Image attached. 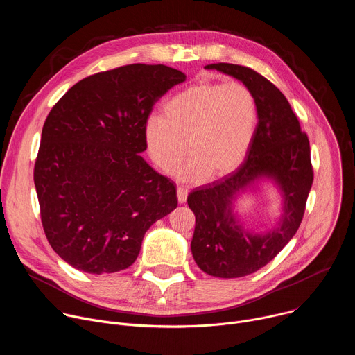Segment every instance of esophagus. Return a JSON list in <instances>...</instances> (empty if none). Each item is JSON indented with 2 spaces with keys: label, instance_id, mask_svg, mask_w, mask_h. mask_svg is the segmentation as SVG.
Masks as SVG:
<instances>
[{
  "label": "esophagus",
  "instance_id": "1",
  "mask_svg": "<svg viewBox=\"0 0 355 355\" xmlns=\"http://www.w3.org/2000/svg\"><path fill=\"white\" fill-rule=\"evenodd\" d=\"M187 196H188V189L185 187H177V198H178V202L180 204H184V202L187 200Z\"/></svg>",
  "mask_w": 355,
  "mask_h": 355
}]
</instances>
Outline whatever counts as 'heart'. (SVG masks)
Returning <instances> with one entry per match:
<instances>
[{
  "mask_svg": "<svg viewBox=\"0 0 355 355\" xmlns=\"http://www.w3.org/2000/svg\"><path fill=\"white\" fill-rule=\"evenodd\" d=\"M257 121V99L248 87L236 81H202L170 98L163 118L147 119L144 143L164 174H174L189 150L181 178L204 180L209 174L218 178L244 160Z\"/></svg>",
  "mask_w": 355,
  "mask_h": 355,
  "instance_id": "obj_1",
  "label": "heart"
}]
</instances>
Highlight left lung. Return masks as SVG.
<instances>
[{"instance_id":"obj_1","label":"left lung","mask_w":355,"mask_h":355,"mask_svg":"<svg viewBox=\"0 0 355 355\" xmlns=\"http://www.w3.org/2000/svg\"><path fill=\"white\" fill-rule=\"evenodd\" d=\"M207 69L243 81L257 99L259 123L244 162L233 173L193 189L188 196V207L195 215L191 241L195 263L212 277L239 278L267 266L297 232L313 184L311 144L288 99L264 76L230 63L208 64ZM261 175L272 176L282 185L284 218L270 234H245L231 215V200Z\"/></svg>"}]
</instances>
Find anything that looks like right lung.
I'll use <instances>...</instances> for the list:
<instances>
[{"label": "right lung", "mask_w": 355, "mask_h": 355, "mask_svg": "<svg viewBox=\"0 0 355 355\" xmlns=\"http://www.w3.org/2000/svg\"><path fill=\"white\" fill-rule=\"evenodd\" d=\"M184 81L164 64L121 66L83 78L49 112L33 180L44 234L71 267L128 268L147 229L177 208L174 182L139 153L155 104Z\"/></svg>", "instance_id": "right-lung-1"}]
</instances>
